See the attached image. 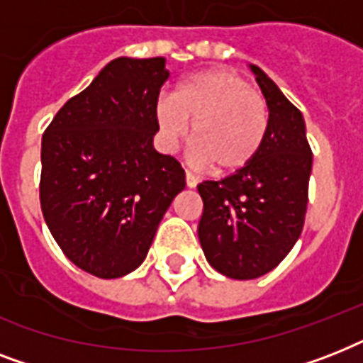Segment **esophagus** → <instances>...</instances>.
I'll return each instance as SVG.
<instances>
[{"label": "esophagus", "mask_w": 363, "mask_h": 363, "mask_svg": "<svg viewBox=\"0 0 363 363\" xmlns=\"http://www.w3.org/2000/svg\"><path fill=\"white\" fill-rule=\"evenodd\" d=\"M198 177L196 175H192V173H190V171H186V186L188 188H196L198 186Z\"/></svg>", "instance_id": "34e87169"}]
</instances>
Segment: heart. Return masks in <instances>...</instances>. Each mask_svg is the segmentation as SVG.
Returning <instances> with one entry per match:
<instances>
[{
  "label": "heart",
  "mask_w": 363,
  "mask_h": 363,
  "mask_svg": "<svg viewBox=\"0 0 363 363\" xmlns=\"http://www.w3.org/2000/svg\"><path fill=\"white\" fill-rule=\"evenodd\" d=\"M165 141L175 147L188 135L196 160L216 175H233L252 164L264 147L269 111L242 77L226 69L196 73L156 105Z\"/></svg>",
  "instance_id": "1"
}]
</instances>
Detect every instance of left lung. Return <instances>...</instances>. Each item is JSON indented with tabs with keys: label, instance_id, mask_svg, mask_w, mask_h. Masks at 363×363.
Segmentation results:
<instances>
[{
	"label": "left lung",
	"instance_id": "obj_1",
	"mask_svg": "<svg viewBox=\"0 0 363 363\" xmlns=\"http://www.w3.org/2000/svg\"><path fill=\"white\" fill-rule=\"evenodd\" d=\"M269 109V128L258 158L222 181H203L198 235L218 273L248 281L281 264L305 222L313 152L303 116L275 82L250 65Z\"/></svg>",
	"mask_w": 363,
	"mask_h": 363
}]
</instances>
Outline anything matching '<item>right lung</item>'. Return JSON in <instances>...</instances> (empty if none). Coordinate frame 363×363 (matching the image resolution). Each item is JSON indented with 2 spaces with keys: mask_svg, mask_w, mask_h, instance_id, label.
<instances>
[{
  "mask_svg": "<svg viewBox=\"0 0 363 363\" xmlns=\"http://www.w3.org/2000/svg\"><path fill=\"white\" fill-rule=\"evenodd\" d=\"M165 58H116L56 113L43 133L39 198L67 258L118 279L147 258L184 169L154 150Z\"/></svg>",
  "mask_w": 363,
  "mask_h": 363,
  "instance_id": "add662e5",
  "label": "right lung"
}]
</instances>
